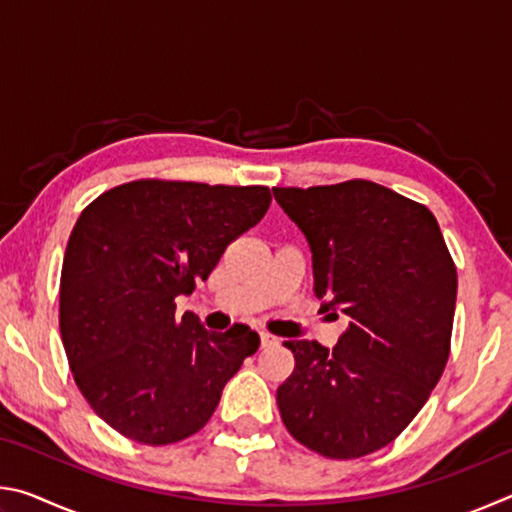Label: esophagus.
Listing matches in <instances>:
<instances>
[{
	"label": "esophagus",
	"mask_w": 512,
	"mask_h": 512,
	"mask_svg": "<svg viewBox=\"0 0 512 512\" xmlns=\"http://www.w3.org/2000/svg\"><path fill=\"white\" fill-rule=\"evenodd\" d=\"M259 341H262V348H271V345H277V336L268 332H259Z\"/></svg>",
	"instance_id": "obj_1"
}]
</instances>
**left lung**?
Instances as JSON below:
<instances>
[{
    "instance_id": "1",
    "label": "left lung",
    "mask_w": 512,
    "mask_h": 512,
    "mask_svg": "<svg viewBox=\"0 0 512 512\" xmlns=\"http://www.w3.org/2000/svg\"><path fill=\"white\" fill-rule=\"evenodd\" d=\"M273 196L307 239L320 309L350 325L332 350L284 343L296 368L277 409L311 452L372 454L400 436L445 370L456 266L443 232L427 207L370 180Z\"/></svg>"
}]
</instances>
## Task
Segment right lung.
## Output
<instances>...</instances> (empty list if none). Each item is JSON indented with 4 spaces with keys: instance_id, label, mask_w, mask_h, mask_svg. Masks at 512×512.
<instances>
[{
    "instance_id": "1",
    "label": "right lung",
    "mask_w": 512,
    "mask_h": 512,
    "mask_svg": "<svg viewBox=\"0 0 512 512\" xmlns=\"http://www.w3.org/2000/svg\"><path fill=\"white\" fill-rule=\"evenodd\" d=\"M268 187L137 180L81 212L60 275V336L76 386L121 436L169 445L212 418L259 348L248 325L207 332L176 298L262 221Z\"/></svg>"
}]
</instances>
